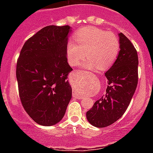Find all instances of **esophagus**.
<instances>
[{
    "mask_svg": "<svg viewBox=\"0 0 153 153\" xmlns=\"http://www.w3.org/2000/svg\"><path fill=\"white\" fill-rule=\"evenodd\" d=\"M77 72H80V73H83V74H86V73H87L86 72V71H84V70H77ZM73 95H74L76 97V99H82L83 98V97H81V96H79V95H76V94H75V93H74V94H73Z\"/></svg>",
    "mask_w": 153,
    "mask_h": 153,
    "instance_id": "1",
    "label": "esophagus"
}]
</instances>
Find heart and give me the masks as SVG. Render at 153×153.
Instances as JSON below:
<instances>
[{
	"label": "heart",
	"mask_w": 153,
	"mask_h": 153,
	"mask_svg": "<svg viewBox=\"0 0 153 153\" xmlns=\"http://www.w3.org/2000/svg\"><path fill=\"white\" fill-rule=\"evenodd\" d=\"M76 45L70 41L67 56L70 65L76 66L85 56L87 59L81 66L93 70H106L113 64L120 51V40L116 34L94 27H86L74 35Z\"/></svg>",
	"instance_id": "b5f03b06"
}]
</instances>
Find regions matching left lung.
I'll use <instances>...</instances> for the list:
<instances>
[{"mask_svg":"<svg viewBox=\"0 0 153 153\" xmlns=\"http://www.w3.org/2000/svg\"><path fill=\"white\" fill-rule=\"evenodd\" d=\"M119 38L120 51L117 59L105 73L108 79L106 93L86 112L89 123L99 128L109 126L122 117L137 86V51L123 33H119Z\"/></svg>","mask_w":153,"mask_h":153,"instance_id":"1","label":"left lung"}]
</instances>
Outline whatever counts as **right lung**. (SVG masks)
I'll return each mask as SVG.
<instances>
[{"mask_svg": "<svg viewBox=\"0 0 153 153\" xmlns=\"http://www.w3.org/2000/svg\"><path fill=\"white\" fill-rule=\"evenodd\" d=\"M68 25L47 26L28 39L21 49L16 76L21 103L36 123L50 126L64 117L72 89L67 76Z\"/></svg>", "mask_w": 153, "mask_h": 153, "instance_id": "obj_1", "label": "right lung"}]
</instances>
